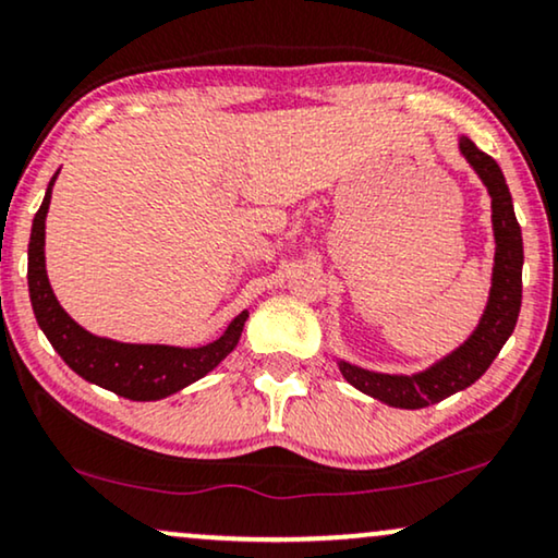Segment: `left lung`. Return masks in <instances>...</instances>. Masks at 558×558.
I'll list each match as a JSON object with an SVG mask.
<instances>
[{"label": "left lung", "mask_w": 558, "mask_h": 558, "mask_svg": "<svg viewBox=\"0 0 558 558\" xmlns=\"http://www.w3.org/2000/svg\"><path fill=\"white\" fill-rule=\"evenodd\" d=\"M459 150L469 166L480 173L492 197V230H495V266L492 289L480 325L459 349L417 374H379L338 361L343 379L389 408L421 410L472 387L487 372L492 361L512 336L523 300V235L512 197L500 166L492 156L474 146L469 137H459Z\"/></svg>", "instance_id": "obj_1"}]
</instances>
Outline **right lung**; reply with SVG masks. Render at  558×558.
Here are the masks:
<instances>
[{
	"label": "right lung",
	"instance_id": "1",
	"mask_svg": "<svg viewBox=\"0 0 558 558\" xmlns=\"http://www.w3.org/2000/svg\"><path fill=\"white\" fill-rule=\"evenodd\" d=\"M56 177L58 171L50 179L46 197L33 220L31 245H27V287H31L35 320L58 356L82 379L135 402L163 400L213 372L241 341L248 310H243L217 341L199 349H179V345L120 343L112 338H99L71 320L66 310L58 305L46 274V215Z\"/></svg>",
	"mask_w": 558,
	"mask_h": 558
}]
</instances>
